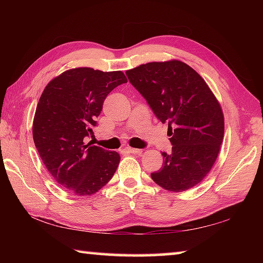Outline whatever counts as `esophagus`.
<instances>
[{
    "label": "esophagus",
    "instance_id": "obj_1",
    "mask_svg": "<svg viewBox=\"0 0 263 263\" xmlns=\"http://www.w3.org/2000/svg\"><path fill=\"white\" fill-rule=\"evenodd\" d=\"M126 151L128 153H133V154H139L141 153L140 148H133V147H126Z\"/></svg>",
    "mask_w": 263,
    "mask_h": 263
}]
</instances>
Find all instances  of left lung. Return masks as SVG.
I'll return each instance as SVG.
<instances>
[{"mask_svg":"<svg viewBox=\"0 0 263 263\" xmlns=\"http://www.w3.org/2000/svg\"><path fill=\"white\" fill-rule=\"evenodd\" d=\"M125 74L155 117L168 123L172 152H162V167L151 177L171 191L193 188L210 172L224 137V116L215 95L182 61L148 62Z\"/></svg>","mask_w":263,"mask_h":263,"instance_id":"1","label":"left lung"}]
</instances>
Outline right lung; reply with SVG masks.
Masks as SVG:
<instances>
[{
	"label": "right lung",
	"instance_id": "add662e5",
	"mask_svg": "<svg viewBox=\"0 0 263 263\" xmlns=\"http://www.w3.org/2000/svg\"><path fill=\"white\" fill-rule=\"evenodd\" d=\"M126 82L121 70L82 67L62 73L44 89L33 119V141L53 179L70 193L95 194L114 176L119 154L83 139L96 126L106 96Z\"/></svg>",
	"mask_w": 263,
	"mask_h": 263
}]
</instances>
